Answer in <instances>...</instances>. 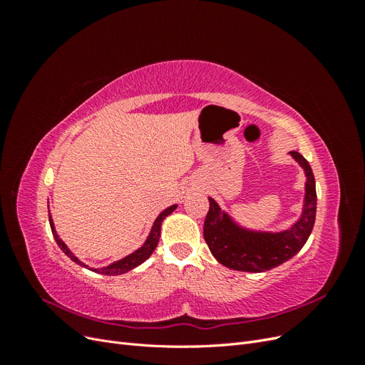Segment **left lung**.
<instances>
[{
    "instance_id": "left-lung-1",
    "label": "left lung",
    "mask_w": 365,
    "mask_h": 365,
    "mask_svg": "<svg viewBox=\"0 0 365 365\" xmlns=\"http://www.w3.org/2000/svg\"><path fill=\"white\" fill-rule=\"evenodd\" d=\"M289 155L302 165L306 175L303 212L291 228L279 233L244 228L213 197H208L204 239L215 259L224 267L245 272H264L292 259L311 236L317 213L315 178L302 153L291 150Z\"/></svg>"
}]
</instances>
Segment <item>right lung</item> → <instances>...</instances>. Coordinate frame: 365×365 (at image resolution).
<instances>
[{
	"label": "right lung",
	"mask_w": 365,
	"mask_h": 365,
	"mask_svg": "<svg viewBox=\"0 0 365 365\" xmlns=\"http://www.w3.org/2000/svg\"><path fill=\"white\" fill-rule=\"evenodd\" d=\"M176 207H178V205L173 204V205L168 207L165 210H163V212L157 216L155 222H153V225H152V230H150V233H149L146 242H145V244H143L138 250H135L134 252H130L129 256H126V257H123V259H120V260H117V262L109 263L108 267H103V268H90V267H88V264H85L83 262H81L79 259H77V257L74 256V254L71 252V250H70L67 245H65L63 240L58 236L56 228H54V224H53V219H51V215H50V213H48V219H50V227H51V233H53V236H54V240H56V244L59 245V248H61L65 254H67V256H68L74 263L81 264V267L91 269V271H94V272L103 274V275H120V274H125V272H128V271H130V269L137 268L138 264H141L143 262L148 260V259L150 257V254H152L153 251H155V248H157V245H158L160 235H161V224H163V220H164L165 217H168Z\"/></svg>",
	"instance_id": "add662e5"
}]
</instances>
